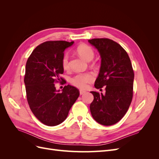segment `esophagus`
Returning <instances> with one entry per match:
<instances>
[{
  "mask_svg": "<svg viewBox=\"0 0 159 159\" xmlns=\"http://www.w3.org/2000/svg\"><path fill=\"white\" fill-rule=\"evenodd\" d=\"M86 93V91H84V90H81V89L80 90V95H83V94H84V93Z\"/></svg>",
  "mask_w": 159,
  "mask_h": 159,
  "instance_id": "esophagus-1",
  "label": "esophagus"
}]
</instances>
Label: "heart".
<instances>
[{
  "mask_svg": "<svg viewBox=\"0 0 159 159\" xmlns=\"http://www.w3.org/2000/svg\"><path fill=\"white\" fill-rule=\"evenodd\" d=\"M76 51L80 56L86 61H91L95 56L93 49L90 46L85 44L78 46ZM61 66L64 70H68L70 69L69 55L68 53H65L62 56ZM93 79V75L89 73H79L71 77L69 81L72 85L75 86L76 88L84 89L87 87L88 84L92 81Z\"/></svg>",
  "mask_w": 159,
  "mask_h": 159,
  "instance_id": "heart-1",
  "label": "heart"
}]
</instances>
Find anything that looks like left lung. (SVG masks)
Segmentation results:
<instances>
[{"label":"left lung","mask_w":159,"mask_h":159,"mask_svg":"<svg viewBox=\"0 0 159 159\" xmlns=\"http://www.w3.org/2000/svg\"><path fill=\"white\" fill-rule=\"evenodd\" d=\"M99 52L102 64L95 87L105 94L91 91L93 101L90 104L93 118L103 125L119 122L127 113L133 95L134 71L127 52L109 38L89 40Z\"/></svg>","instance_id":"1"}]
</instances>
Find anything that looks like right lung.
Instances as JSON below:
<instances>
[{"mask_svg": "<svg viewBox=\"0 0 159 159\" xmlns=\"http://www.w3.org/2000/svg\"><path fill=\"white\" fill-rule=\"evenodd\" d=\"M74 42L46 41L38 45L28 58L25 84L28 103L35 117L48 126H56L67 118L69 111L80 95V91L70 85L62 92L56 83H66L60 77L64 73L61 58L66 48Z\"/></svg>", "mask_w": 159, "mask_h": 159, "instance_id": "1", "label": "right lung"}]
</instances>
